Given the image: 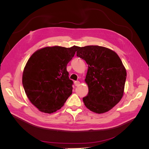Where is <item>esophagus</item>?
I'll return each instance as SVG.
<instances>
[{
    "instance_id": "1",
    "label": "esophagus",
    "mask_w": 149,
    "mask_h": 149,
    "mask_svg": "<svg viewBox=\"0 0 149 149\" xmlns=\"http://www.w3.org/2000/svg\"><path fill=\"white\" fill-rule=\"evenodd\" d=\"M79 84H80V82L79 81H74V85L76 86H78L79 85Z\"/></svg>"
}]
</instances>
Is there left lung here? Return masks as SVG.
<instances>
[{
  "label": "left lung",
  "instance_id": "obj_1",
  "mask_svg": "<svg viewBox=\"0 0 149 149\" xmlns=\"http://www.w3.org/2000/svg\"><path fill=\"white\" fill-rule=\"evenodd\" d=\"M76 53L88 65L84 79L88 93L83 98L84 105L97 114L109 111L124 94L127 73L123 62L116 52L100 46L79 47Z\"/></svg>",
  "mask_w": 149,
  "mask_h": 149
}]
</instances>
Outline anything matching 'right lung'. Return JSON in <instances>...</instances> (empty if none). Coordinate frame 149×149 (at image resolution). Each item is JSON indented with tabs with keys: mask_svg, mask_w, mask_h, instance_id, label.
<instances>
[{
	"mask_svg": "<svg viewBox=\"0 0 149 149\" xmlns=\"http://www.w3.org/2000/svg\"><path fill=\"white\" fill-rule=\"evenodd\" d=\"M78 47H47L36 51L24 68L22 84L30 101L45 113L60 109L72 94L66 70Z\"/></svg>",
	"mask_w": 149,
	"mask_h": 149,
	"instance_id": "add662e5",
	"label": "right lung"
}]
</instances>
